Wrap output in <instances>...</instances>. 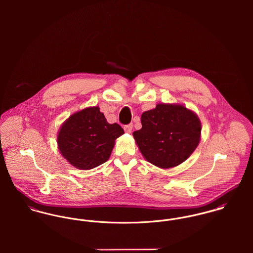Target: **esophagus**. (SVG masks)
<instances>
[{
    "instance_id": "1",
    "label": "esophagus",
    "mask_w": 253,
    "mask_h": 253,
    "mask_svg": "<svg viewBox=\"0 0 253 253\" xmlns=\"http://www.w3.org/2000/svg\"><path fill=\"white\" fill-rule=\"evenodd\" d=\"M132 127H133V125L132 124H128V125H126L125 126H124V129H125V131L126 132H131V130H132Z\"/></svg>"
}]
</instances>
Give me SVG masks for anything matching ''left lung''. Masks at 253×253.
Wrapping results in <instances>:
<instances>
[{"label":"left lung","mask_w":253,"mask_h":253,"mask_svg":"<svg viewBox=\"0 0 253 253\" xmlns=\"http://www.w3.org/2000/svg\"><path fill=\"white\" fill-rule=\"evenodd\" d=\"M141 124L132 135L145 159L162 169L180 165L200 142L199 118L181 105L158 104L142 114Z\"/></svg>","instance_id":"1"}]
</instances>
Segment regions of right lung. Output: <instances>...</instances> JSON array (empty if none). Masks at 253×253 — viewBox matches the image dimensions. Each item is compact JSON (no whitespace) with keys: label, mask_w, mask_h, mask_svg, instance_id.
<instances>
[{"label":"right lung","mask_w":253,"mask_h":253,"mask_svg":"<svg viewBox=\"0 0 253 253\" xmlns=\"http://www.w3.org/2000/svg\"><path fill=\"white\" fill-rule=\"evenodd\" d=\"M124 134L118 124H109L98 107L84 109L61 126L57 143L62 156L80 169H90L105 163L115 140Z\"/></svg>","instance_id":"add662e5"}]
</instances>
